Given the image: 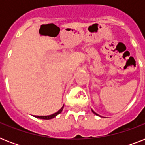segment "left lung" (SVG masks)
Instances as JSON below:
<instances>
[{"instance_id":"left-lung-1","label":"left lung","mask_w":145,"mask_h":145,"mask_svg":"<svg viewBox=\"0 0 145 145\" xmlns=\"http://www.w3.org/2000/svg\"><path fill=\"white\" fill-rule=\"evenodd\" d=\"M93 113H94V114H96V115H98V114H96V113H95V112H94V111H93Z\"/></svg>"}]
</instances>
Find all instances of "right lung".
Listing matches in <instances>:
<instances>
[{
  "instance_id": "1",
  "label": "right lung",
  "mask_w": 145,
  "mask_h": 145,
  "mask_svg": "<svg viewBox=\"0 0 145 145\" xmlns=\"http://www.w3.org/2000/svg\"><path fill=\"white\" fill-rule=\"evenodd\" d=\"M63 108H64V106H62L61 109H60L59 110H58L56 113L52 114H51V115H49V116H35V117H37V118H40V119H44V120L52 119V118H53V117H56L58 114H60V113L62 111V110H63Z\"/></svg>"
}]
</instances>
